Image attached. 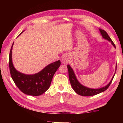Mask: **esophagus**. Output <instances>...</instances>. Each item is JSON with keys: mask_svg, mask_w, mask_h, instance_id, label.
Here are the masks:
<instances>
[{"mask_svg": "<svg viewBox=\"0 0 123 123\" xmlns=\"http://www.w3.org/2000/svg\"><path fill=\"white\" fill-rule=\"evenodd\" d=\"M70 59H71V57L69 54H65L62 58V62L65 64H68L70 61Z\"/></svg>", "mask_w": 123, "mask_h": 123, "instance_id": "esophagus-1", "label": "esophagus"}]
</instances>
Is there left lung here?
Returning <instances> with one entry per match:
<instances>
[{
	"label": "left lung",
	"mask_w": 123,
	"mask_h": 123,
	"mask_svg": "<svg viewBox=\"0 0 123 123\" xmlns=\"http://www.w3.org/2000/svg\"><path fill=\"white\" fill-rule=\"evenodd\" d=\"M99 31H100L101 35L103 36L104 38L106 39V40H108V41L111 42V44L113 45L115 48H116L115 45L114 43V42L111 40V38L109 37L108 34L107 33L106 31L104 30H103L101 29H99ZM67 68L68 69V72H69V80L70 83H71V85L73 88V89L76 92L77 94L81 96H91L93 95H97V94L100 93L101 92H103L104 91H105L106 90L108 89V88L109 87V86L111 85V83L113 81V78L114 77V75L115 74V73L114 74L113 78L111 79V81L109 82L108 85H107L106 86L104 87H102L98 89H91L88 87H86L85 86H83L81 84V83L78 81L77 80L76 77H75V75L74 74V70L71 68V67H70L69 65H67Z\"/></svg>",
	"instance_id": "1"
}]
</instances>
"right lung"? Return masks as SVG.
Returning a JSON list of instances; mask_svg holds the SVG:
<instances>
[{
	"label": "right lung",
	"mask_w": 123,
	"mask_h": 123,
	"mask_svg": "<svg viewBox=\"0 0 123 123\" xmlns=\"http://www.w3.org/2000/svg\"><path fill=\"white\" fill-rule=\"evenodd\" d=\"M24 32V31H23ZM20 34V35L23 32ZM12 43L10 51L9 66L10 75L18 89L26 95L37 96L48 90L52 78L61 64L58 60L49 64L41 71L34 74H25L17 71L12 62Z\"/></svg>",
	"instance_id": "1"
}]
</instances>
